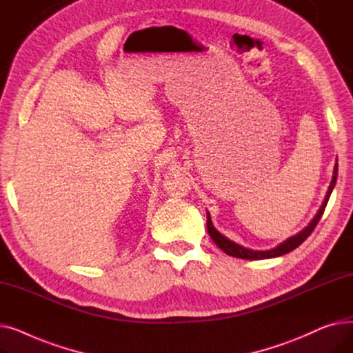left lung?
<instances>
[{"label":"left lung","mask_w":353,"mask_h":353,"mask_svg":"<svg viewBox=\"0 0 353 353\" xmlns=\"http://www.w3.org/2000/svg\"><path fill=\"white\" fill-rule=\"evenodd\" d=\"M336 177H338V164L335 165V172H333V179L330 181V186H329V190L326 193V197H325V201L322 208L319 209L318 214L313 217V220L309 223V226L306 229H303L301 233H298L296 236H292L289 237L286 242H283L282 245H279L277 248L272 249V250H265V252H259V250H250V249H246V248H242L240 245H236L234 242H232V240H229L228 237H225L223 234H220L212 225V220H210V216L208 214V232L212 237L213 242L217 245V248H220L221 250H223L226 254L229 256H233V257H239V259H246V261H259V259H270V257H277V256H282V254H286L292 250H294L298 246H301L305 240L310 236V233L313 232V229L316 228V225L319 223V220L326 209V205H327V200L330 197V193L333 190V188H335V183H336Z\"/></svg>","instance_id":"8db88e82"}]
</instances>
